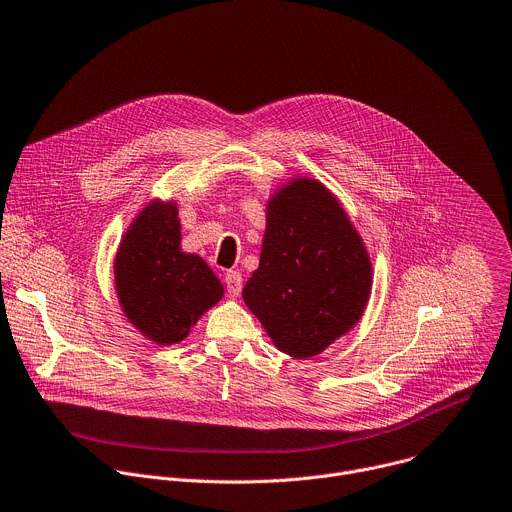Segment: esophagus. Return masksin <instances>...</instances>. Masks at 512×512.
<instances>
[{
  "instance_id": "1",
  "label": "esophagus",
  "mask_w": 512,
  "mask_h": 512,
  "mask_svg": "<svg viewBox=\"0 0 512 512\" xmlns=\"http://www.w3.org/2000/svg\"><path fill=\"white\" fill-rule=\"evenodd\" d=\"M225 285L229 297H239L243 289V275L239 271H227L225 273Z\"/></svg>"
}]
</instances>
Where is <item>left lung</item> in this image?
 Here are the masks:
<instances>
[{"label":"left lung","mask_w":512,"mask_h":512,"mask_svg":"<svg viewBox=\"0 0 512 512\" xmlns=\"http://www.w3.org/2000/svg\"><path fill=\"white\" fill-rule=\"evenodd\" d=\"M259 267L243 301L273 346L313 358L362 319L374 267L344 205L317 179L295 177L265 207Z\"/></svg>","instance_id":"8db88e82"}]
</instances>
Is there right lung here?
<instances>
[{
    "instance_id": "1",
    "label": "right lung",
    "mask_w": 512,
    "mask_h": 512,
    "mask_svg": "<svg viewBox=\"0 0 512 512\" xmlns=\"http://www.w3.org/2000/svg\"><path fill=\"white\" fill-rule=\"evenodd\" d=\"M179 203L152 199L132 219L114 255V289L126 321L156 346L183 342L217 305L223 283L203 257L181 247Z\"/></svg>"
}]
</instances>
